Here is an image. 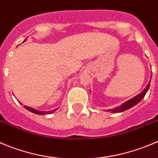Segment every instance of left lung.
<instances>
[{"label":"left lung","instance_id":"1","mask_svg":"<svg viewBox=\"0 0 158 158\" xmlns=\"http://www.w3.org/2000/svg\"><path fill=\"white\" fill-rule=\"evenodd\" d=\"M150 83H151V80H150L148 85H147V86H146V88L143 89V91L141 93H139V94H137L136 96H135L134 98H133L127 101L126 102H124L123 104H122L121 106H118V107L115 108V109H108L107 111H109V112H113V113H116V112H124V111L127 110V109H130V108L133 107L134 106H136L137 103H139V102H140V101L143 98V97L145 96V94H147L148 91L149 90Z\"/></svg>","mask_w":158,"mask_h":158}]
</instances>
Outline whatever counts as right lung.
Instances as JSON below:
<instances>
[{
  "label": "right lung",
  "mask_w": 158,
  "mask_h": 158,
  "mask_svg": "<svg viewBox=\"0 0 158 158\" xmlns=\"http://www.w3.org/2000/svg\"><path fill=\"white\" fill-rule=\"evenodd\" d=\"M25 41H26V40H25ZM24 41V42H25ZM20 103V102H19ZM21 104V103H20ZM24 107L25 108V109H27V110L30 111L31 112H33V113L35 114H38V115H45V114H49V113H52V112H55L56 110H57V109H54V110H52V111H48V112H46V111H44V112H42V111H39V110H36V109H32V108H30V107H28V106H24Z\"/></svg>",
  "instance_id": "1"
}]
</instances>
